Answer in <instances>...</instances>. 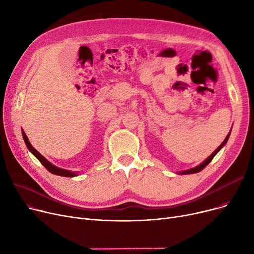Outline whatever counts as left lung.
<instances>
[{"instance_id":"left-lung-1","label":"left lung","mask_w":254,"mask_h":254,"mask_svg":"<svg viewBox=\"0 0 254 254\" xmlns=\"http://www.w3.org/2000/svg\"><path fill=\"white\" fill-rule=\"evenodd\" d=\"M230 134H231V132H229V135L228 136H226V138L224 139V141L220 144V146H219V147L214 151V152H213L208 158H206L205 159V161L201 164V165H198V166H196L195 168H192V169H190V170H186V171H182V172H180V174H194V173H198V172H201L206 166H208L209 165V163L212 161V159H213V157H214L215 155H216V153L223 147V146L225 145V143L226 142H228V140H229V138H230Z\"/></svg>"}]
</instances>
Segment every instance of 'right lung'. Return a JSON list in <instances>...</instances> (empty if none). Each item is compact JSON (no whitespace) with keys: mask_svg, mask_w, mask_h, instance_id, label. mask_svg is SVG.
Masks as SVG:
<instances>
[{"mask_svg":"<svg viewBox=\"0 0 254 254\" xmlns=\"http://www.w3.org/2000/svg\"><path fill=\"white\" fill-rule=\"evenodd\" d=\"M22 137H23V140H24V143L26 145V147L29 148V150L39 159V162L41 163L50 173H52V174L55 175H59V176H63V177H75L78 175V173H75V172H71V171H68V170H64V169H61V168H58L56 167L55 165H52L50 162H48L47 159L40 154L34 147L32 146V144L30 143L28 137H26L25 132L22 130Z\"/></svg>","mask_w":254,"mask_h":254,"instance_id":"obj_1","label":"right lung"}]
</instances>
